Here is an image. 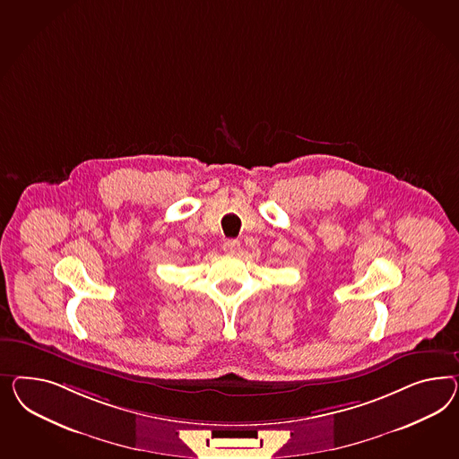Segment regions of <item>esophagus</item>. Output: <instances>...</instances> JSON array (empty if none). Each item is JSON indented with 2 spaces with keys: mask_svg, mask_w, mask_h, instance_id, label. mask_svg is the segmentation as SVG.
I'll return each instance as SVG.
<instances>
[{
  "mask_svg": "<svg viewBox=\"0 0 459 459\" xmlns=\"http://www.w3.org/2000/svg\"><path fill=\"white\" fill-rule=\"evenodd\" d=\"M222 248L225 254L236 255L237 252L240 250V242H238V240H234V238H230V240H225V242H223Z\"/></svg>",
  "mask_w": 459,
  "mask_h": 459,
  "instance_id": "obj_1",
  "label": "esophagus"
}]
</instances>
